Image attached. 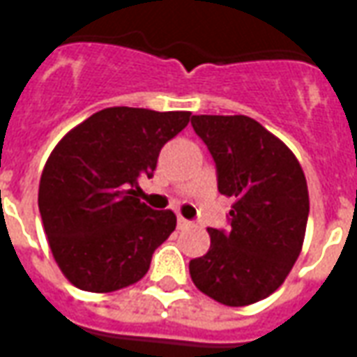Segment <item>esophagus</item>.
<instances>
[{
    "label": "esophagus",
    "mask_w": 357,
    "mask_h": 357,
    "mask_svg": "<svg viewBox=\"0 0 357 357\" xmlns=\"http://www.w3.org/2000/svg\"><path fill=\"white\" fill-rule=\"evenodd\" d=\"M189 225H191V222H189V220H185V218H181V216L178 218V227H179V229H185V227H189Z\"/></svg>",
    "instance_id": "34e87169"
}]
</instances>
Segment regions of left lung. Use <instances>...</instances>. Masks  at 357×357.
Instances as JSON below:
<instances>
[{
    "mask_svg": "<svg viewBox=\"0 0 357 357\" xmlns=\"http://www.w3.org/2000/svg\"><path fill=\"white\" fill-rule=\"evenodd\" d=\"M218 168V191L233 197L229 231L210 229V248L189 262L195 287L224 306L268 298L298 260L310 197L298 158L243 114L191 118Z\"/></svg>",
    "mask_w": 357,
    "mask_h": 357,
    "instance_id": "left-lung-1",
    "label": "left lung"
}]
</instances>
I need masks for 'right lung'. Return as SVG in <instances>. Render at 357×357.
Returning a JSON list of instances; mask_svg holds the SVG:
<instances>
[{
  "label": "right lung",
  "mask_w": 357,
  "mask_h": 357,
  "mask_svg": "<svg viewBox=\"0 0 357 357\" xmlns=\"http://www.w3.org/2000/svg\"><path fill=\"white\" fill-rule=\"evenodd\" d=\"M189 120L187 110L110 107L51 151L38 206L51 255L74 287L112 292L145 277L178 220L139 201V179L153 178L160 149Z\"/></svg>",
  "instance_id": "obj_1"
}]
</instances>
